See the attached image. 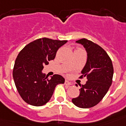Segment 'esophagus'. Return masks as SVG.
<instances>
[{"label": "esophagus", "instance_id": "esophagus-1", "mask_svg": "<svg viewBox=\"0 0 126 126\" xmlns=\"http://www.w3.org/2000/svg\"><path fill=\"white\" fill-rule=\"evenodd\" d=\"M64 84H65V85L69 86V85H71V82H69V81H67V80H65V82H64Z\"/></svg>", "mask_w": 126, "mask_h": 126}]
</instances>
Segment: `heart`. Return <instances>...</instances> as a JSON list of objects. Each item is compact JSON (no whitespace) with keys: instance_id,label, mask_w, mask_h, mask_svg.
I'll return each mask as SVG.
<instances>
[{"instance_id":"b5f03b06","label":"heart","mask_w":126,"mask_h":126,"mask_svg":"<svg viewBox=\"0 0 126 126\" xmlns=\"http://www.w3.org/2000/svg\"><path fill=\"white\" fill-rule=\"evenodd\" d=\"M81 51H84L83 49H81V48H77L76 50H75V52H81Z\"/></svg>"}]
</instances>
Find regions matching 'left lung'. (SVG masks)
Returning a JSON list of instances; mask_svg holds the SVG:
<instances>
[{
	"label": "left lung",
	"instance_id": "obj_1",
	"mask_svg": "<svg viewBox=\"0 0 126 126\" xmlns=\"http://www.w3.org/2000/svg\"><path fill=\"white\" fill-rule=\"evenodd\" d=\"M76 42L82 44L87 52V61L79 77H86L87 81L80 84L79 95L72 102L78 107L88 109L97 105L107 93L112 83L113 65L107 53L98 45L86 38Z\"/></svg>",
	"mask_w": 126,
	"mask_h": 126
}]
</instances>
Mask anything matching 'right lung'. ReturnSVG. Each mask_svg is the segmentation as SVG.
Returning <instances> with one entry per match:
<instances>
[{
  "label": "right lung",
  "mask_w": 126,
  "mask_h": 126,
  "mask_svg": "<svg viewBox=\"0 0 126 126\" xmlns=\"http://www.w3.org/2000/svg\"><path fill=\"white\" fill-rule=\"evenodd\" d=\"M67 42L39 38L20 51L15 61L13 75L16 87L24 102L33 106H42L50 100L55 86L64 83L62 76L54 74L49 79L42 71L44 65L55 59L58 49Z\"/></svg>",
  "instance_id": "add662e5"
}]
</instances>
